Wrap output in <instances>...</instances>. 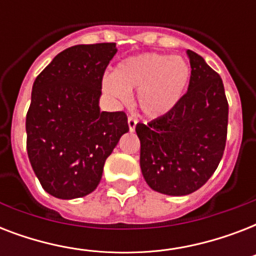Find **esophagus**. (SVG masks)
<instances>
[{
  "label": "esophagus",
  "instance_id": "esophagus-1",
  "mask_svg": "<svg viewBox=\"0 0 256 256\" xmlns=\"http://www.w3.org/2000/svg\"><path fill=\"white\" fill-rule=\"evenodd\" d=\"M128 128H130V132H134V130H136V118H132V116H128Z\"/></svg>",
  "mask_w": 256,
  "mask_h": 256
}]
</instances>
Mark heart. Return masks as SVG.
Masks as SVG:
<instances>
[{
	"instance_id": "heart-1",
	"label": "heart",
	"mask_w": 256,
	"mask_h": 256,
	"mask_svg": "<svg viewBox=\"0 0 256 256\" xmlns=\"http://www.w3.org/2000/svg\"><path fill=\"white\" fill-rule=\"evenodd\" d=\"M190 81V66L182 57L146 53L120 62L114 74L102 80V88L112 100L128 104L132 90L138 92V106L148 118H160L182 100Z\"/></svg>"
}]
</instances>
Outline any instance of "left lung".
I'll return each instance as SVG.
<instances>
[{"label": "left lung", "mask_w": 256, "mask_h": 256, "mask_svg": "<svg viewBox=\"0 0 256 256\" xmlns=\"http://www.w3.org/2000/svg\"><path fill=\"white\" fill-rule=\"evenodd\" d=\"M187 92L172 112L136 126L140 140V170L160 194L194 192L214 174L227 136L228 104L222 78L191 50Z\"/></svg>", "instance_id": "obj_1"}]
</instances>
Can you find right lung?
<instances>
[{"mask_svg":"<svg viewBox=\"0 0 256 256\" xmlns=\"http://www.w3.org/2000/svg\"><path fill=\"white\" fill-rule=\"evenodd\" d=\"M116 44L64 50L36 78L26 114V148L46 192L81 198L96 190L104 164L128 132L124 112H100L102 78Z\"/></svg>","mask_w":256,"mask_h":256,"instance_id":"add662e5","label":"right lung"}]
</instances>
